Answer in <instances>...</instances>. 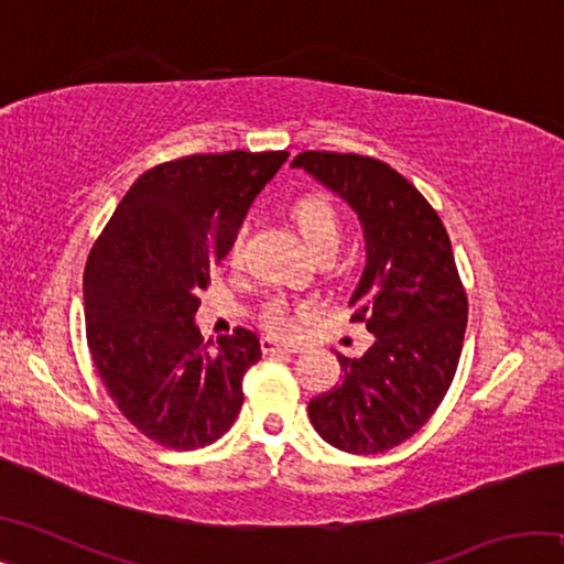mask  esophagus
<instances>
[{"label": "esophagus", "mask_w": 564, "mask_h": 564, "mask_svg": "<svg viewBox=\"0 0 564 564\" xmlns=\"http://www.w3.org/2000/svg\"><path fill=\"white\" fill-rule=\"evenodd\" d=\"M261 346H263V352H269V356H273V352H299L301 350L299 346H291V343H281V340H275L271 336H265L261 340Z\"/></svg>", "instance_id": "obj_1"}]
</instances>
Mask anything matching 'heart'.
<instances>
[{"label":"heart","mask_w":564,"mask_h":564,"mask_svg":"<svg viewBox=\"0 0 564 564\" xmlns=\"http://www.w3.org/2000/svg\"><path fill=\"white\" fill-rule=\"evenodd\" d=\"M293 218L305 246L311 248L313 256L336 253V248L340 246V238H343V221H340V214L336 212V206H333L326 196L308 194L299 198V202L293 204ZM243 243H246V226L238 228L231 238V243H228V261L236 263L241 259ZM261 321L265 328L273 333H281V336H289V333H293L295 328L289 303L279 299L263 305Z\"/></svg>","instance_id":"1"}]
</instances>
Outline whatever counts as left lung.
Segmentation results:
<instances>
[{"label": "left lung", "instance_id": "obj_1", "mask_svg": "<svg viewBox=\"0 0 564 564\" xmlns=\"http://www.w3.org/2000/svg\"><path fill=\"white\" fill-rule=\"evenodd\" d=\"M291 166L358 214L366 269L350 321L376 336L362 358L338 356L340 383L311 400V423L338 451L386 453L431 420L460 360L467 295L451 238L425 196L383 161L303 151Z\"/></svg>", "mask_w": 564, "mask_h": 564}]
</instances>
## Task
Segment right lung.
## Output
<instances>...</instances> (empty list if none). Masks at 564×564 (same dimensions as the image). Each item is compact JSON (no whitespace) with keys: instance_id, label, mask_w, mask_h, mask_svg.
Listing matches in <instances>:
<instances>
[{"instance_id":"1","label":"right lung","mask_w":564,"mask_h":564,"mask_svg":"<svg viewBox=\"0 0 564 564\" xmlns=\"http://www.w3.org/2000/svg\"><path fill=\"white\" fill-rule=\"evenodd\" d=\"M289 151H226L141 174L94 243L84 318L94 366L121 415L174 451L212 445L243 405L259 336L204 340L196 328L212 269Z\"/></svg>"}]
</instances>
